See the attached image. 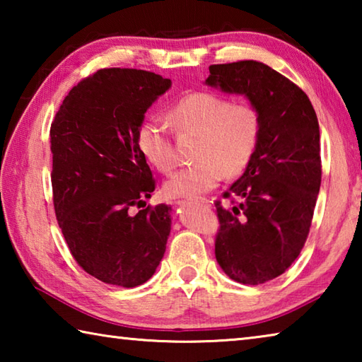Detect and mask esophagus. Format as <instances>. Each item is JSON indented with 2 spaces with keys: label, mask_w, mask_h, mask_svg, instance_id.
Segmentation results:
<instances>
[{
  "label": "esophagus",
  "mask_w": 362,
  "mask_h": 362,
  "mask_svg": "<svg viewBox=\"0 0 362 362\" xmlns=\"http://www.w3.org/2000/svg\"><path fill=\"white\" fill-rule=\"evenodd\" d=\"M183 203H185V201H179V203H177V204H183ZM201 203L207 204V203H209V201H207V199H201Z\"/></svg>",
  "instance_id": "obj_1"
}]
</instances>
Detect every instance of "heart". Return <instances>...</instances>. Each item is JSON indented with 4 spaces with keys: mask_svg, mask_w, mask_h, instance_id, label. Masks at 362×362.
I'll use <instances>...</instances> for the list:
<instances>
[{
    "mask_svg": "<svg viewBox=\"0 0 362 362\" xmlns=\"http://www.w3.org/2000/svg\"><path fill=\"white\" fill-rule=\"evenodd\" d=\"M170 118L179 132L198 134L194 164L179 169L164 182L166 198H198L216 188L225 177H238L249 168L259 148L262 118L249 103H233L214 93H192L180 97ZM140 155L159 173L174 168V151L166 126L145 119L136 136Z\"/></svg>",
    "mask_w": 362,
    "mask_h": 362,
    "instance_id": "obj_1",
    "label": "heart"
}]
</instances>
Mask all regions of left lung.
Instances as JSON below:
<instances>
[{"instance_id":"8db88e82","label":"left lung","mask_w":362,"mask_h":362,"mask_svg":"<svg viewBox=\"0 0 362 362\" xmlns=\"http://www.w3.org/2000/svg\"><path fill=\"white\" fill-rule=\"evenodd\" d=\"M204 84L244 95L262 118L259 148L217 207L216 259L231 279L263 284L283 274L308 236L321 187L320 124L302 89L255 60L211 65Z\"/></svg>"}]
</instances>
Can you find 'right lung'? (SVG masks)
I'll use <instances>...</instances> for the list:
<instances>
[{
	"label": "right lung",
	"mask_w": 362,
	"mask_h": 362,
	"mask_svg": "<svg viewBox=\"0 0 362 362\" xmlns=\"http://www.w3.org/2000/svg\"><path fill=\"white\" fill-rule=\"evenodd\" d=\"M170 86L145 70H99L70 90L52 121L59 226L78 265L102 283H146L166 250L173 207H145L155 180L136 136Z\"/></svg>",
	"instance_id": "right-lung-1"
}]
</instances>
